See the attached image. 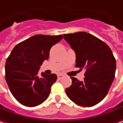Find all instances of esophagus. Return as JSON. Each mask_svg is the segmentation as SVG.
<instances>
[{
  "instance_id": "1",
  "label": "esophagus",
  "mask_w": 123,
  "mask_h": 123,
  "mask_svg": "<svg viewBox=\"0 0 123 123\" xmlns=\"http://www.w3.org/2000/svg\"><path fill=\"white\" fill-rule=\"evenodd\" d=\"M63 76H64V75H62V74H58V79H61V78H63Z\"/></svg>"
}]
</instances>
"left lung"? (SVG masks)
Masks as SVG:
<instances>
[{
	"label": "left lung",
	"instance_id": "obj_1",
	"mask_svg": "<svg viewBox=\"0 0 123 123\" xmlns=\"http://www.w3.org/2000/svg\"><path fill=\"white\" fill-rule=\"evenodd\" d=\"M76 53V67L85 69L83 81L71 77L72 85L65 89L68 98L78 105L92 107L109 92L116 72V59L103 40L87 32L63 34Z\"/></svg>",
	"mask_w": 123,
	"mask_h": 123
}]
</instances>
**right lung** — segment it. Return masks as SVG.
Here are the masks:
<instances>
[{
    "mask_svg": "<svg viewBox=\"0 0 123 123\" xmlns=\"http://www.w3.org/2000/svg\"><path fill=\"white\" fill-rule=\"evenodd\" d=\"M62 37L35 35L14 47L5 63V80L11 93L20 104L35 107L49 97L57 76L42 72L39 76L38 72L43 61L49 58L51 47Z\"/></svg>",
    "mask_w": 123,
    "mask_h": 123,
    "instance_id": "obj_1",
    "label": "right lung"
}]
</instances>
